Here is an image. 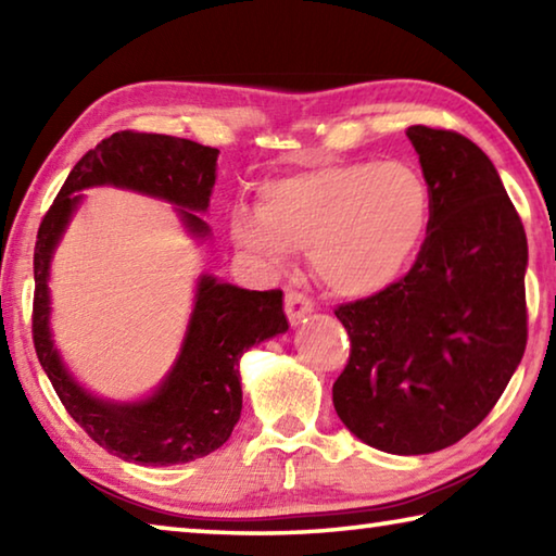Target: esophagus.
<instances>
[{
  "label": "esophagus",
  "mask_w": 556,
  "mask_h": 556,
  "mask_svg": "<svg viewBox=\"0 0 556 556\" xmlns=\"http://www.w3.org/2000/svg\"><path fill=\"white\" fill-rule=\"evenodd\" d=\"M285 308H287L289 324L299 326L306 316L314 314V301L304 294H299V291H294V289H289L285 296Z\"/></svg>",
  "instance_id": "34e87169"
}]
</instances>
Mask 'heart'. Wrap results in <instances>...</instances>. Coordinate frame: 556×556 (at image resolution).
<instances>
[{"label": "heart", "instance_id": "obj_1", "mask_svg": "<svg viewBox=\"0 0 556 556\" xmlns=\"http://www.w3.org/2000/svg\"><path fill=\"white\" fill-rule=\"evenodd\" d=\"M431 225V188L407 162L321 164L260 184L255 211L235 205L238 250L279 271L306 250L314 275L338 296L368 299L417 262Z\"/></svg>", "mask_w": 556, "mask_h": 556}]
</instances>
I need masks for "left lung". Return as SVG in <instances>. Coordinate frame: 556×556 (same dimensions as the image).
<instances>
[{
	"mask_svg": "<svg viewBox=\"0 0 556 556\" xmlns=\"http://www.w3.org/2000/svg\"><path fill=\"white\" fill-rule=\"evenodd\" d=\"M431 225L409 275L336 308L351 361L333 407L384 454H434L501 400L527 343V238L495 166L470 139L414 125Z\"/></svg>",
	"mask_w": 556,
	"mask_h": 556,
	"instance_id": "1",
	"label": "left lung"
}]
</instances>
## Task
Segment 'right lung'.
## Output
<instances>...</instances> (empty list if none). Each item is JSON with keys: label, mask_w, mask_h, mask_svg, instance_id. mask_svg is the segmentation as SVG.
<instances>
[{"label": "right lung", "mask_w": 556, "mask_h": 556, "mask_svg": "<svg viewBox=\"0 0 556 556\" xmlns=\"http://www.w3.org/2000/svg\"><path fill=\"white\" fill-rule=\"evenodd\" d=\"M218 149L191 139L117 131L73 166L39 228L34 252V345L71 417L102 448L131 464L174 466L208 456L230 439L242 412L240 357L289 331L285 294L250 291L215 275L195 279L181 348L156 388L139 400L88 390L65 365L51 328V262L88 188L112 186L174 205L186 235L211 240L208 213Z\"/></svg>", "instance_id": "obj_1"}]
</instances>
